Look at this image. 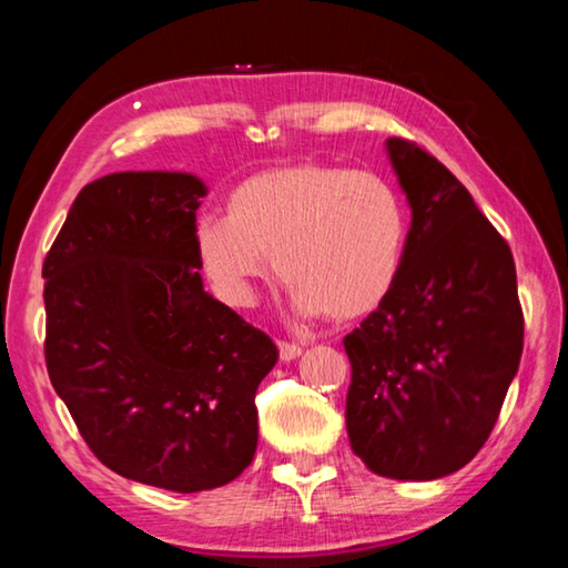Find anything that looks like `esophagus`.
I'll return each mask as SVG.
<instances>
[{
	"mask_svg": "<svg viewBox=\"0 0 568 568\" xmlns=\"http://www.w3.org/2000/svg\"><path fill=\"white\" fill-rule=\"evenodd\" d=\"M277 351H281V361H283V363H291V361H295V358H301V353H303L301 345L285 343V341H277Z\"/></svg>",
	"mask_w": 568,
	"mask_h": 568,
	"instance_id": "obj_1",
	"label": "esophagus"
}]
</instances>
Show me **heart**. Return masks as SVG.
<instances>
[{"label":"heart","mask_w":568,"mask_h":568,"mask_svg":"<svg viewBox=\"0 0 568 568\" xmlns=\"http://www.w3.org/2000/svg\"><path fill=\"white\" fill-rule=\"evenodd\" d=\"M197 263L227 305H253L275 271L301 318L361 321L386 303L408 245L388 180L325 162L257 170L227 192L225 215L195 223Z\"/></svg>","instance_id":"obj_1"}]
</instances>
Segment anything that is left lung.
Wrapping results in <instances>:
<instances>
[{
  "label": "left lung",
  "mask_w": 568,
  "mask_h": 568,
  "mask_svg": "<svg viewBox=\"0 0 568 568\" xmlns=\"http://www.w3.org/2000/svg\"><path fill=\"white\" fill-rule=\"evenodd\" d=\"M386 152L410 207L390 295L345 335V426L373 474L436 480L491 434L524 351L516 265L470 192L413 142Z\"/></svg>",
  "instance_id": "1"
}]
</instances>
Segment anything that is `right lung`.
I'll list each match as a JSON object with an SVG mask.
<instances>
[{"mask_svg": "<svg viewBox=\"0 0 568 568\" xmlns=\"http://www.w3.org/2000/svg\"><path fill=\"white\" fill-rule=\"evenodd\" d=\"M190 172L90 182L42 267L47 373L114 474L195 494L243 474L275 343L205 293Z\"/></svg>", "mask_w": 568, "mask_h": 568, "instance_id": "obj_1", "label": "right lung"}]
</instances>
